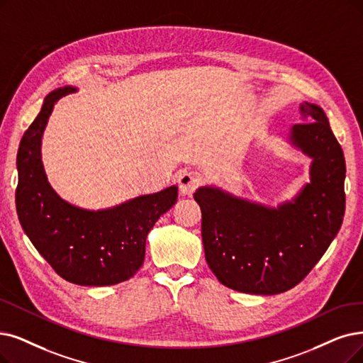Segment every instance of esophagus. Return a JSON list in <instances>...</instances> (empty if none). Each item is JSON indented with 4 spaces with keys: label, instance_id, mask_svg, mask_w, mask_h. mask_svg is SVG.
I'll return each mask as SVG.
<instances>
[{
    "label": "esophagus",
    "instance_id": "obj_1",
    "mask_svg": "<svg viewBox=\"0 0 363 363\" xmlns=\"http://www.w3.org/2000/svg\"><path fill=\"white\" fill-rule=\"evenodd\" d=\"M177 183L182 195H192L199 186V179L192 171H182L177 177Z\"/></svg>",
    "mask_w": 363,
    "mask_h": 363
}]
</instances>
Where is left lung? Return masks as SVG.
Returning <instances> with one entry per match:
<instances>
[{"instance_id": "8db88e82", "label": "left lung", "mask_w": 363, "mask_h": 363, "mask_svg": "<svg viewBox=\"0 0 363 363\" xmlns=\"http://www.w3.org/2000/svg\"><path fill=\"white\" fill-rule=\"evenodd\" d=\"M303 122L292 141L313 157L311 183L279 210L201 187L206 260L222 284L255 295H275L307 277L341 228L345 211V161L323 110L301 104Z\"/></svg>"}]
</instances>
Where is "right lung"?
Segmentation results:
<instances>
[{
    "mask_svg": "<svg viewBox=\"0 0 363 363\" xmlns=\"http://www.w3.org/2000/svg\"><path fill=\"white\" fill-rule=\"evenodd\" d=\"M74 91L64 88L48 95L21 140L18 217L34 247L64 280L80 286L118 284L141 268L149 230L176 204L177 187L104 211L82 210L57 196L43 169L40 144L55 103Z\"/></svg>",
    "mask_w": 363,
    "mask_h": 363,
    "instance_id": "right-lung-1",
    "label": "right lung"
}]
</instances>
